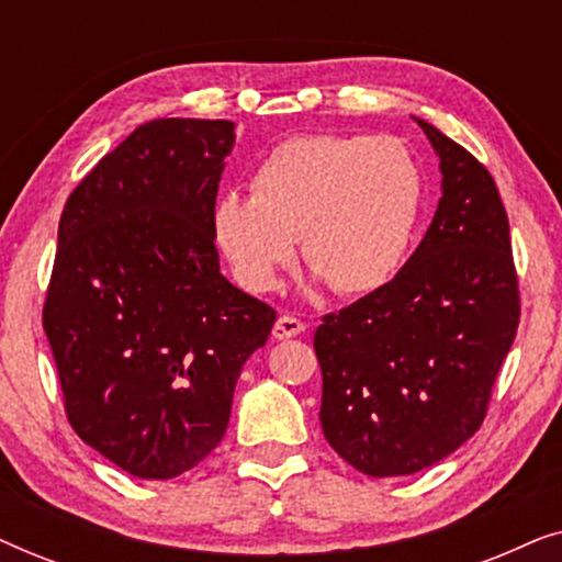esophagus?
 Segmentation results:
<instances>
[{
    "label": "esophagus",
    "instance_id": "1",
    "mask_svg": "<svg viewBox=\"0 0 562 562\" xmlns=\"http://www.w3.org/2000/svg\"><path fill=\"white\" fill-rule=\"evenodd\" d=\"M304 333V322L294 317V314H281L273 325V337L276 340H289V337H296Z\"/></svg>",
    "mask_w": 562,
    "mask_h": 562
}]
</instances>
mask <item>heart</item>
Masks as SVG:
<instances>
[{
	"mask_svg": "<svg viewBox=\"0 0 562 562\" xmlns=\"http://www.w3.org/2000/svg\"><path fill=\"white\" fill-rule=\"evenodd\" d=\"M427 202L419 160L396 137L296 135L266 153L250 196L214 202L212 237L240 286L268 294L294 260L340 296L389 286L417 240Z\"/></svg>",
	"mask_w": 562,
	"mask_h": 562,
	"instance_id": "obj_1",
	"label": "heart"
}]
</instances>
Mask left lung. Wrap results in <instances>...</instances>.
<instances>
[{
    "instance_id": "obj_1",
    "label": "left lung",
    "mask_w": 562,
    "mask_h": 562,
    "mask_svg": "<svg viewBox=\"0 0 562 562\" xmlns=\"http://www.w3.org/2000/svg\"><path fill=\"white\" fill-rule=\"evenodd\" d=\"M417 122L440 156L432 225L389 286L325 314L314 333L322 432L373 479L425 471L479 432L519 327V279L494 176Z\"/></svg>"
}]
</instances>
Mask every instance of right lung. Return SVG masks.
I'll return each mask as SVG.
<instances>
[{
  "instance_id": "1",
  "label": "right lung",
  "mask_w": 562,
  "mask_h": 562,
  "mask_svg": "<svg viewBox=\"0 0 562 562\" xmlns=\"http://www.w3.org/2000/svg\"><path fill=\"white\" fill-rule=\"evenodd\" d=\"M229 120H153L60 214L43 329L83 442L135 479H176L225 435L276 310L220 273L212 210Z\"/></svg>"
}]
</instances>
